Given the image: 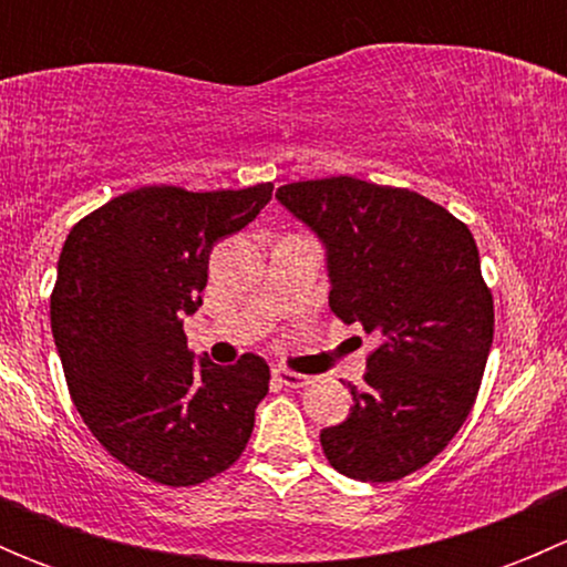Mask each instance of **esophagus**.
<instances>
[{"instance_id":"obj_1","label":"esophagus","mask_w":567,"mask_h":567,"mask_svg":"<svg viewBox=\"0 0 567 567\" xmlns=\"http://www.w3.org/2000/svg\"><path fill=\"white\" fill-rule=\"evenodd\" d=\"M274 379H277L282 386H290V390H299V386L310 384V375L293 373V370H285V368L274 370Z\"/></svg>"}]
</instances>
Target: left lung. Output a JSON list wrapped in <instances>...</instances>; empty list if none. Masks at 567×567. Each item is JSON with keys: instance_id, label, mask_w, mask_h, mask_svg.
<instances>
[{"instance_id": "8db88e82", "label": "left lung", "mask_w": 567, "mask_h": 567, "mask_svg": "<svg viewBox=\"0 0 567 567\" xmlns=\"http://www.w3.org/2000/svg\"><path fill=\"white\" fill-rule=\"evenodd\" d=\"M326 247L329 307L379 337L346 422L320 431L340 474L392 483L453 442L494 342V299L472 233L409 188L340 175L277 188Z\"/></svg>"}]
</instances>
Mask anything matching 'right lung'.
<instances>
[{"instance_id":"add662e5","label":"right lung","mask_w":567,"mask_h":567,"mask_svg":"<svg viewBox=\"0 0 567 567\" xmlns=\"http://www.w3.org/2000/svg\"><path fill=\"white\" fill-rule=\"evenodd\" d=\"M271 192L142 186L68 233L51 293L68 390L106 453L153 483H205L247 447L268 364L255 353L197 362L183 318L203 305L214 244L244 230Z\"/></svg>"}]
</instances>
